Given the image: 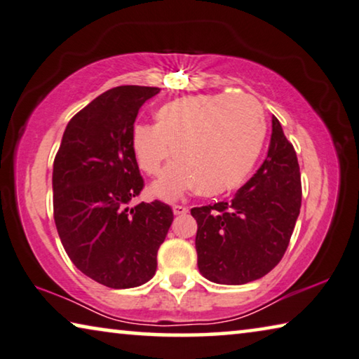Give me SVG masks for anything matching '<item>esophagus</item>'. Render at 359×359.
<instances>
[{
	"mask_svg": "<svg viewBox=\"0 0 359 359\" xmlns=\"http://www.w3.org/2000/svg\"><path fill=\"white\" fill-rule=\"evenodd\" d=\"M173 212H175V215H186L187 212H189V208L184 205H180V203H175Z\"/></svg>",
	"mask_w": 359,
	"mask_h": 359,
	"instance_id": "obj_1",
	"label": "esophagus"
}]
</instances>
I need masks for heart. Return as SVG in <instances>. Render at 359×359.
<instances>
[{"instance_id":"heart-1","label":"heart","mask_w":359,"mask_h":359,"mask_svg":"<svg viewBox=\"0 0 359 359\" xmlns=\"http://www.w3.org/2000/svg\"><path fill=\"white\" fill-rule=\"evenodd\" d=\"M266 118L257 99L247 95H196L175 99L156 112V126L140 123L131 135L137 167L161 176L165 163L178 162L154 186L175 198L187 189L224 194L244 183L260 156Z\"/></svg>"}]
</instances>
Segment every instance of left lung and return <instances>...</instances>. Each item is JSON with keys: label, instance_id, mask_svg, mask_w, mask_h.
I'll use <instances>...</instances> for the list:
<instances>
[{"label": "left lung", "instance_id": "left-lung-1", "mask_svg": "<svg viewBox=\"0 0 359 359\" xmlns=\"http://www.w3.org/2000/svg\"><path fill=\"white\" fill-rule=\"evenodd\" d=\"M268 157L233 201L194 207L197 266L218 284L241 285L283 260L302 207L295 149L273 117Z\"/></svg>", "mask_w": 359, "mask_h": 359}]
</instances>
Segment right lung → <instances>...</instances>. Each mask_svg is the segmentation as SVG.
Masks as SVG:
<instances>
[{"label": "right lung", "instance_id": "obj_1", "mask_svg": "<svg viewBox=\"0 0 359 359\" xmlns=\"http://www.w3.org/2000/svg\"><path fill=\"white\" fill-rule=\"evenodd\" d=\"M161 88H112L70 118L53 167L54 223L69 258L110 289L156 274L157 252L173 222L168 203L128 202L144 180L131 149L142 104Z\"/></svg>", "mask_w": 359, "mask_h": 359}]
</instances>
